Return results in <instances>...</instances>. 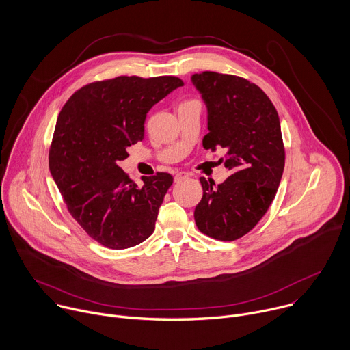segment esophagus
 Here are the masks:
<instances>
[{"instance_id":"34e87169","label":"esophagus","mask_w":350,"mask_h":350,"mask_svg":"<svg viewBox=\"0 0 350 350\" xmlns=\"http://www.w3.org/2000/svg\"><path fill=\"white\" fill-rule=\"evenodd\" d=\"M189 177V174L187 173V172H180V173H177L176 176H174V181L176 183H180V181H183V180H187Z\"/></svg>"}]
</instances>
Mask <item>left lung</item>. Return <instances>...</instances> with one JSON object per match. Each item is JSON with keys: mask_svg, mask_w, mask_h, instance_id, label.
<instances>
[{"mask_svg": "<svg viewBox=\"0 0 350 350\" xmlns=\"http://www.w3.org/2000/svg\"><path fill=\"white\" fill-rule=\"evenodd\" d=\"M192 83L209 111L204 148H226L220 162L231 172L217 187L199 178L204 195L195 223L211 238L235 241L260 221L277 193L285 165L278 113L266 92L243 77L202 72Z\"/></svg>", "mask_w": 350, "mask_h": 350, "instance_id": "left-lung-1", "label": "left lung"}]
</instances>
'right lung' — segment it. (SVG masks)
<instances>
[{"mask_svg":"<svg viewBox=\"0 0 350 350\" xmlns=\"http://www.w3.org/2000/svg\"><path fill=\"white\" fill-rule=\"evenodd\" d=\"M181 85L176 76H119L83 85L64 105L48 165L68 212L98 243L126 249L154 232L173 176L157 172L139 188L119 162L144 138L149 109Z\"/></svg>","mask_w":350,"mask_h":350,"instance_id":"right-lung-1","label":"right lung"}]
</instances>
